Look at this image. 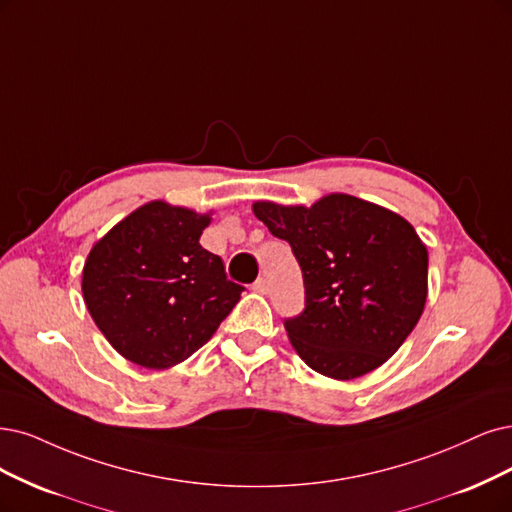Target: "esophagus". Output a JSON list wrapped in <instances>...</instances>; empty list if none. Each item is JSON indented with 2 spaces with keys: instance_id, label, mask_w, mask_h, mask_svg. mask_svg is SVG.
Instances as JSON below:
<instances>
[{
  "instance_id": "34e87169",
  "label": "esophagus",
  "mask_w": 512,
  "mask_h": 512,
  "mask_svg": "<svg viewBox=\"0 0 512 512\" xmlns=\"http://www.w3.org/2000/svg\"><path fill=\"white\" fill-rule=\"evenodd\" d=\"M253 291H255V293H268V280L263 278V276H259V278L253 282Z\"/></svg>"
}]
</instances>
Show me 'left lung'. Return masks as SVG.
I'll use <instances>...</instances> for the list:
<instances>
[{
  "label": "left lung",
  "mask_w": 512,
  "mask_h": 512,
  "mask_svg": "<svg viewBox=\"0 0 512 512\" xmlns=\"http://www.w3.org/2000/svg\"><path fill=\"white\" fill-rule=\"evenodd\" d=\"M304 274L306 308L287 318L295 352L320 375L354 380L401 348L428 295V251L413 225L384 206L329 194L312 206L255 202Z\"/></svg>",
  "instance_id": "left-lung-1"
}]
</instances>
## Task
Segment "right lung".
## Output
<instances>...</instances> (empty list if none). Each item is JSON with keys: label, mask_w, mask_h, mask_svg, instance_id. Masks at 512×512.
I'll list each match as a JSON object with an SVG mask.
<instances>
[{"label": "right lung", "mask_w": 512, "mask_h": 512, "mask_svg": "<svg viewBox=\"0 0 512 512\" xmlns=\"http://www.w3.org/2000/svg\"><path fill=\"white\" fill-rule=\"evenodd\" d=\"M211 215L147 202L92 246L82 293L94 323L130 363L168 369L202 348L238 304L219 255L202 249Z\"/></svg>", "instance_id": "obj_1"}]
</instances>
